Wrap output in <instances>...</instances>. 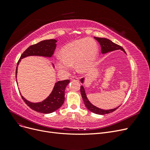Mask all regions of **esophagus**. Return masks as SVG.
<instances>
[{"label":"esophagus","instance_id":"esophagus-1","mask_svg":"<svg viewBox=\"0 0 150 150\" xmlns=\"http://www.w3.org/2000/svg\"><path fill=\"white\" fill-rule=\"evenodd\" d=\"M70 80L71 81H79V79L78 78H76V77H71V78H70Z\"/></svg>","mask_w":150,"mask_h":150}]
</instances>
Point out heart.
I'll use <instances>...</instances> for the list:
<instances>
[{"label": "heart", "mask_w": 150, "mask_h": 150, "mask_svg": "<svg viewBox=\"0 0 150 150\" xmlns=\"http://www.w3.org/2000/svg\"><path fill=\"white\" fill-rule=\"evenodd\" d=\"M60 54L61 57H57L55 61L60 73L67 74L74 64L77 72L86 74L92 69L97 59L98 47L93 39H81L65 45Z\"/></svg>", "instance_id": "b5f03b06"}]
</instances>
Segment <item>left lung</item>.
Instances as JSON below:
<instances>
[{
  "mask_svg": "<svg viewBox=\"0 0 150 150\" xmlns=\"http://www.w3.org/2000/svg\"><path fill=\"white\" fill-rule=\"evenodd\" d=\"M94 38L97 40V41L99 43V44H100L102 54H106L108 52H110L112 51H116V50H121V51H123L126 54V52L125 51V50L122 49V47H121L120 46H119V45H117L114 42H112L110 39H106V38H96V37H94ZM84 81H85L84 78L81 79V83L84 84ZM81 96H82L83 100L84 101V104H85L86 107L87 108L88 110H89L91 112H92L93 113H95V114L100 115L108 114V113H110V112H112L114 111H115L116 109H117L120 106H119L117 108L110 109V110H103V109L98 108L96 106L93 105V104L89 101V99L87 97V95H86V94L85 89H84L83 86H81Z\"/></svg>",
  "mask_w": 150,
  "mask_h": 150,
  "instance_id": "obj_1",
  "label": "left lung"
}]
</instances>
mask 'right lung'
Returning a JSON list of instances; mask_svg holds the SVG:
<instances>
[{"label":"right lung","instance_id":"1","mask_svg":"<svg viewBox=\"0 0 150 150\" xmlns=\"http://www.w3.org/2000/svg\"><path fill=\"white\" fill-rule=\"evenodd\" d=\"M57 40L56 39H49L42 40L38 44H35L29 46L25 51L22 53L19 61L17 62V66L16 71V77L17 78V67L19 66L21 59L28 56H42L44 57L51 58L55 49L56 47V42ZM52 67L54 68V66L52 63ZM16 82L17 81L16 79ZM70 81L69 79L64 81H59L55 83L51 93L49 96L44 99L43 101L33 103L29 101L22 96L21 94L22 99L33 110L44 114H49L57 110L60 108L64 102V92L66 86L69 84Z\"/></svg>","mask_w":150,"mask_h":150}]
</instances>
